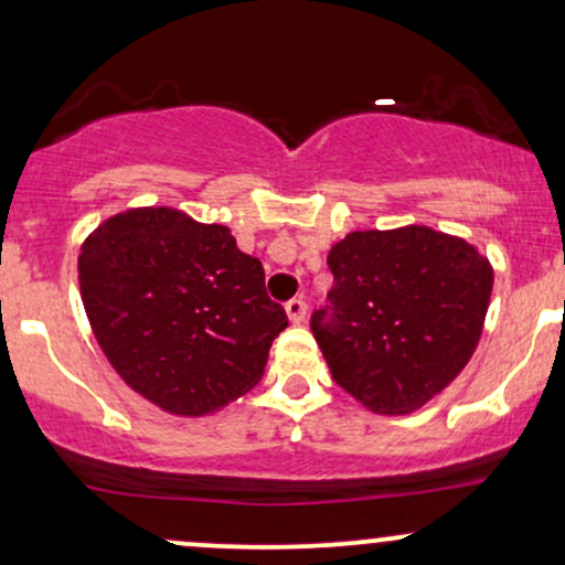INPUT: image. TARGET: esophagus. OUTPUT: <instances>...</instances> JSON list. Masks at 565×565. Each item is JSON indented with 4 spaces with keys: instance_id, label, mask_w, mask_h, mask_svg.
I'll return each instance as SVG.
<instances>
[{
    "instance_id": "34e87169",
    "label": "esophagus",
    "mask_w": 565,
    "mask_h": 565,
    "mask_svg": "<svg viewBox=\"0 0 565 565\" xmlns=\"http://www.w3.org/2000/svg\"><path fill=\"white\" fill-rule=\"evenodd\" d=\"M285 312H288L290 322H296V326H299V322L307 320V301H303V299H290L288 303H285Z\"/></svg>"
}]
</instances>
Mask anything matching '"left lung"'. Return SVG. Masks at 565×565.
I'll list each match as a JSON object with an SVG mask.
<instances>
[{"label": "left lung", "instance_id": "left-lung-1", "mask_svg": "<svg viewBox=\"0 0 565 565\" xmlns=\"http://www.w3.org/2000/svg\"><path fill=\"white\" fill-rule=\"evenodd\" d=\"M328 266L333 288L309 326L341 390L376 414H411L459 376L493 285L470 243L429 226L352 232Z\"/></svg>", "mask_w": 565, "mask_h": 565}]
</instances>
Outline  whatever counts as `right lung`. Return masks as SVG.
Segmentation results:
<instances>
[{
    "instance_id": "obj_1",
    "label": "right lung",
    "mask_w": 565,
    "mask_h": 565,
    "mask_svg": "<svg viewBox=\"0 0 565 565\" xmlns=\"http://www.w3.org/2000/svg\"><path fill=\"white\" fill-rule=\"evenodd\" d=\"M79 288L114 371L179 416H205L256 386L288 326L262 262L226 226L173 207L104 221L82 245Z\"/></svg>"
}]
</instances>
